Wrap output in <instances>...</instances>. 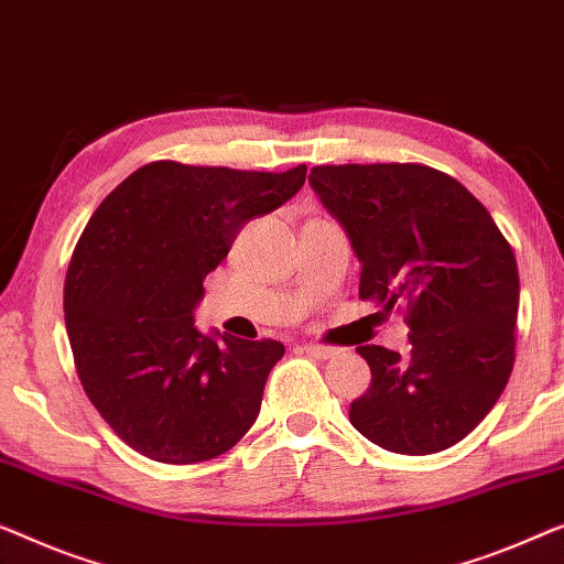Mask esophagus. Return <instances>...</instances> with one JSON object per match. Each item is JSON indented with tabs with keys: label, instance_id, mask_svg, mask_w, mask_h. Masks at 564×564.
<instances>
[{
	"label": "esophagus",
	"instance_id": "obj_1",
	"mask_svg": "<svg viewBox=\"0 0 564 564\" xmlns=\"http://www.w3.org/2000/svg\"><path fill=\"white\" fill-rule=\"evenodd\" d=\"M302 350H305V354H310L313 358H333L338 354L336 348H330V346H317V343H305V346H302Z\"/></svg>",
	"mask_w": 564,
	"mask_h": 564
}]
</instances>
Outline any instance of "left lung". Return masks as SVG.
Listing matches in <instances>:
<instances>
[{"label":"left lung","instance_id":"left-lung-1","mask_svg":"<svg viewBox=\"0 0 564 564\" xmlns=\"http://www.w3.org/2000/svg\"><path fill=\"white\" fill-rule=\"evenodd\" d=\"M310 185L361 259L358 297L402 307L410 356L358 346L371 369L350 424L383 451L430 455L499 402L517 358L519 272L476 195L417 162L317 165Z\"/></svg>","mask_w":564,"mask_h":564}]
</instances>
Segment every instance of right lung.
Segmentation results:
<instances>
[{
	"label": "right lung",
	"instance_id": "add662e5",
	"mask_svg": "<svg viewBox=\"0 0 564 564\" xmlns=\"http://www.w3.org/2000/svg\"><path fill=\"white\" fill-rule=\"evenodd\" d=\"M288 173L150 162L94 210L65 274V328L80 387L144 458L224 455L254 424L280 340L203 336L193 307L251 218L305 183Z\"/></svg>",
	"mask_w": 564,
	"mask_h": 564
}]
</instances>
